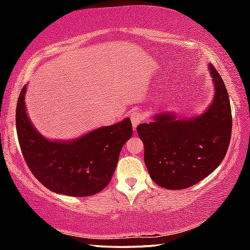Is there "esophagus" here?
Returning a JSON list of instances; mask_svg holds the SVG:
<instances>
[{
	"label": "esophagus",
	"instance_id": "34e87169",
	"mask_svg": "<svg viewBox=\"0 0 250 250\" xmlns=\"http://www.w3.org/2000/svg\"><path fill=\"white\" fill-rule=\"evenodd\" d=\"M130 119H131V122H132V126L135 128V126H137L139 124H141V122L146 119V116L145 113L141 111H131Z\"/></svg>",
	"mask_w": 250,
	"mask_h": 250
}]
</instances>
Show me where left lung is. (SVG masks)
I'll list each match as a JSON object with an SVG mask.
<instances>
[{
    "instance_id": "obj_1",
    "label": "left lung",
    "mask_w": 250,
    "mask_h": 250,
    "mask_svg": "<svg viewBox=\"0 0 250 250\" xmlns=\"http://www.w3.org/2000/svg\"><path fill=\"white\" fill-rule=\"evenodd\" d=\"M209 71L215 96L202 116L177 120L162 113L154 122L137 126L145 145L146 168L161 188H189L209 175L225 158L231 135L230 103L221 75L213 65Z\"/></svg>"
}]
</instances>
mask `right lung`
Instances as JSON below:
<instances>
[{"mask_svg":"<svg viewBox=\"0 0 250 250\" xmlns=\"http://www.w3.org/2000/svg\"><path fill=\"white\" fill-rule=\"evenodd\" d=\"M23 87L16 105V131L29 170L45 188L58 194L83 197L99 193L116 170L120 151L132 135L129 118L103 126L74 141H49L32 125L25 109Z\"/></svg>","mask_w":250,"mask_h":250,"instance_id":"obj_1","label":"right lung"}]
</instances>
